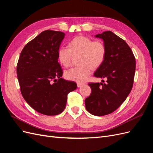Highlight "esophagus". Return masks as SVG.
Here are the masks:
<instances>
[{
    "instance_id": "34e87169",
    "label": "esophagus",
    "mask_w": 153,
    "mask_h": 153,
    "mask_svg": "<svg viewBox=\"0 0 153 153\" xmlns=\"http://www.w3.org/2000/svg\"><path fill=\"white\" fill-rule=\"evenodd\" d=\"M83 85H84V84L82 83H77V87H78V88H80V87H82Z\"/></svg>"
}]
</instances>
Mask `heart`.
Here are the masks:
<instances>
[{
	"label": "heart",
	"mask_w": 153,
	"mask_h": 153,
	"mask_svg": "<svg viewBox=\"0 0 153 153\" xmlns=\"http://www.w3.org/2000/svg\"><path fill=\"white\" fill-rule=\"evenodd\" d=\"M69 47L62 45L59 49L58 59L65 67L71 64L73 54H81L82 66L72 68L65 72V77L71 81L83 82L91 74L93 68L101 66L106 57V47L101 40H94L87 36L78 35L73 39Z\"/></svg>",
	"instance_id": "1"
}]
</instances>
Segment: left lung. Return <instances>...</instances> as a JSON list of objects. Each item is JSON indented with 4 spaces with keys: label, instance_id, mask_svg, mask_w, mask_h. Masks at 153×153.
<instances>
[{
    "label": "left lung",
    "instance_id": "8db88e82",
    "mask_svg": "<svg viewBox=\"0 0 153 153\" xmlns=\"http://www.w3.org/2000/svg\"><path fill=\"white\" fill-rule=\"evenodd\" d=\"M95 37L103 40L106 54L94 75L107 80L88 83L92 92L85 104L88 112L99 117L114 111L128 97L134 83L135 59L126 42L112 31H104Z\"/></svg>",
    "mask_w": 153,
    "mask_h": 153
}]
</instances>
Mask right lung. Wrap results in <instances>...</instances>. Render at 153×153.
<instances>
[{"mask_svg": "<svg viewBox=\"0 0 153 153\" xmlns=\"http://www.w3.org/2000/svg\"><path fill=\"white\" fill-rule=\"evenodd\" d=\"M65 36L61 31H42L24 47L18 62L17 76L23 98L45 115L61 113L68 94L77 88L75 82L61 78L57 53Z\"/></svg>", "mask_w": 153, "mask_h": 153, "instance_id": "add662e5", "label": "right lung"}]
</instances>
